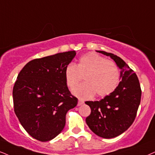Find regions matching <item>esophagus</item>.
Returning <instances> with one entry per match:
<instances>
[{
    "label": "esophagus",
    "mask_w": 155,
    "mask_h": 155,
    "mask_svg": "<svg viewBox=\"0 0 155 155\" xmlns=\"http://www.w3.org/2000/svg\"><path fill=\"white\" fill-rule=\"evenodd\" d=\"M84 104V101L83 100H81V99H79V101H78V106H81V105H83Z\"/></svg>",
    "instance_id": "esophagus-1"
}]
</instances>
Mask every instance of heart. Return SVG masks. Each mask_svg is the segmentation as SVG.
<instances>
[{
	"label": "heart",
	"instance_id": "b5f03b06",
	"mask_svg": "<svg viewBox=\"0 0 155 155\" xmlns=\"http://www.w3.org/2000/svg\"><path fill=\"white\" fill-rule=\"evenodd\" d=\"M66 83L71 90L81 81L85 83L73 91L74 94L81 99H87L96 94L104 97L114 91L119 83V71L114 62L90 52L81 56L78 63H68L64 69Z\"/></svg>",
	"mask_w": 155,
	"mask_h": 155
}]
</instances>
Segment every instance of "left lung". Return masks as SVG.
I'll list each match as a JSON object with an SVG mask.
<instances>
[{
	"label": "left lung",
	"instance_id": "1",
	"mask_svg": "<svg viewBox=\"0 0 155 155\" xmlns=\"http://www.w3.org/2000/svg\"><path fill=\"white\" fill-rule=\"evenodd\" d=\"M121 69L119 82L114 91L100 101H88L91 114L86 122L92 132L105 139L116 137L134 122L141 101L140 84L134 71L116 55L102 51Z\"/></svg>",
	"mask_w": 155,
	"mask_h": 155
}]
</instances>
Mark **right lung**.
<instances>
[{
  "mask_svg": "<svg viewBox=\"0 0 155 155\" xmlns=\"http://www.w3.org/2000/svg\"><path fill=\"white\" fill-rule=\"evenodd\" d=\"M75 51L36 58L22 68L13 89L14 111L32 137L47 142L63 130L66 114L78 103L68 89L66 66Z\"/></svg>",
  "mask_w": 155,
  "mask_h": 155,
  "instance_id": "right-lung-1",
  "label": "right lung"
}]
</instances>
